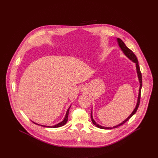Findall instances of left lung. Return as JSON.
I'll use <instances>...</instances> for the list:
<instances>
[{"label": "left lung", "instance_id": "1", "mask_svg": "<svg viewBox=\"0 0 158 158\" xmlns=\"http://www.w3.org/2000/svg\"><path fill=\"white\" fill-rule=\"evenodd\" d=\"M117 41L118 42V45H119V47L120 48V49H121V51H123V52L124 53V54L129 59H130L131 61H132L133 62H134L136 64V71H137V74H138V79L139 81V84H140V86H139V94H138V101H137V104L136 107H135L134 109L133 110V111L132 112V113L129 116V117L127 118H126L124 121H123L121 123L118 124L117 126H113V127H104V126H102L98 124H97L96 123V121L94 120L93 118V112L91 111V120L93 123L96 126V127L101 128V129H113V128H116L119 126H121V125H123V124H124L126 121H127L135 113H136L138 108L139 107V102H140V98H141V87H142V75H141V73L140 71V68H139V65L138 64V59L135 55L133 52L130 50L125 45V44L124 43V42L119 38H117Z\"/></svg>", "mask_w": 158, "mask_h": 158}]
</instances>
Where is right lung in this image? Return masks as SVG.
Returning <instances> with one entry per match:
<instances>
[{
	"mask_svg": "<svg viewBox=\"0 0 158 158\" xmlns=\"http://www.w3.org/2000/svg\"><path fill=\"white\" fill-rule=\"evenodd\" d=\"M71 106L69 107V109H67V112H66V114H65V118H64V120H63L62 122H60V123H58V124H56V125H54V126H44V125H40V124H37V123H34V122H33V121H32V122H33L34 124H37V125H39V126H43V127H51V128H56V127H59L63 126L64 125H65V124L67 123V120H68L69 111V109H70Z\"/></svg>",
	"mask_w": 158,
	"mask_h": 158,
	"instance_id": "right-lung-1",
	"label": "right lung"
}]
</instances>
